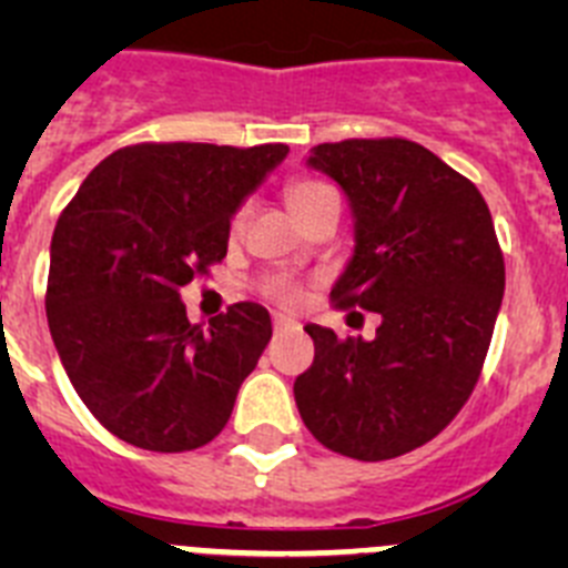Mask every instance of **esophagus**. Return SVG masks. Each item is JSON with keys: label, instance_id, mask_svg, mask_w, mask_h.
I'll return each mask as SVG.
<instances>
[{"label": "esophagus", "instance_id": "obj_1", "mask_svg": "<svg viewBox=\"0 0 568 568\" xmlns=\"http://www.w3.org/2000/svg\"><path fill=\"white\" fill-rule=\"evenodd\" d=\"M295 327V321L284 318V315H275L273 318V329L275 333H284V329H293Z\"/></svg>", "mask_w": 568, "mask_h": 568}]
</instances>
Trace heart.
<instances>
[{
	"instance_id": "b5f03b06",
	"label": "heart",
	"mask_w": 568,
	"mask_h": 568,
	"mask_svg": "<svg viewBox=\"0 0 568 568\" xmlns=\"http://www.w3.org/2000/svg\"><path fill=\"white\" fill-rule=\"evenodd\" d=\"M324 190H327V187H321V184H315V182L290 184V190H287L290 210L301 207V204L310 202L313 195L324 193ZM264 293H267L270 298L278 301V304H284V307H293V304H298V298H301L298 287H295L293 281H287V278H270L267 284H264Z\"/></svg>"
}]
</instances>
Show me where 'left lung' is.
Returning a JSON list of instances; mask_svg holds the SVG:
<instances>
[{
  "label": "left lung",
  "mask_w": 568,
  "mask_h": 568,
  "mask_svg": "<svg viewBox=\"0 0 568 568\" xmlns=\"http://www.w3.org/2000/svg\"><path fill=\"white\" fill-rule=\"evenodd\" d=\"M353 213L338 307L381 315L375 338L307 324L315 358L293 384L310 433L333 453L386 460L444 429L478 384L504 301V253L478 187L406 139L310 150Z\"/></svg>",
  "instance_id": "1"
}]
</instances>
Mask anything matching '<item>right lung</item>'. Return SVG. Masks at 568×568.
I'll return each mask as SVG.
<instances>
[{
	"instance_id": "obj_1",
	"label": "right lung",
	"mask_w": 568,
	"mask_h": 568,
	"mask_svg": "<svg viewBox=\"0 0 568 568\" xmlns=\"http://www.w3.org/2000/svg\"><path fill=\"white\" fill-rule=\"evenodd\" d=\"M287 144H133L88 175L50 241L48 324L93 418L150 453L210 444L273 324L253 301L190 324L179 290L227 255L230 222Z\"/></svg>"
}]
</instances>
